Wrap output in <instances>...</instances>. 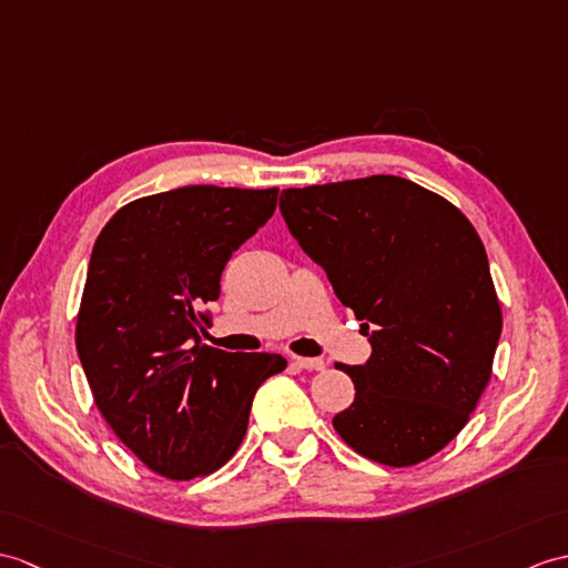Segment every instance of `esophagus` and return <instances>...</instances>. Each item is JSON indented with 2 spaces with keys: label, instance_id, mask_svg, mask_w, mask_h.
I'll return each mask as SVG.
<instances>
[{
  "label": "esophagus",
  "instance_id": "esophagus-1",
  "mask_svg": "<svg viewBox=\"0 0 568 568\" xmlns=\"http://www.w3.org/2000/svg\"><path fill=\"white\" fill-rule=\"evenodd\" d=\"M293 365H297L300 371H316V373L326 367V363L322 358H300V355L297 358H293Z\"/></svg>",
  "mask_w": 568,
  "mask_h": 568
}]
</instances>
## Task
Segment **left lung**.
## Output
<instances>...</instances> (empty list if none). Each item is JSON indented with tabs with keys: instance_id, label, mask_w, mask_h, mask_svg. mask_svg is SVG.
Masks as SVG:
<instances>
[{
	"instance_id": "obj_1",
	"label": "left lung",
	"mask_w": 568,
	"mask_h": 568,
	"mask_svg": "<svg viewBox=\"0 0 568 568\" xmlns=\"http://www.w3.org/2000/svg\"><path fill=\"white\" fill-rule=\"evenodd\" d=\"M281 213L373 344L365 365L338 363L355 399L336 433L387 467L440 453L489 385L504 326L477 230L443 195L382 174L287 189Z\"/></svg>"
}]
</instances>
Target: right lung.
Segmentation results:
<instances>
[{"mask_svg":"<svg viewBox=\"0 0 568 568\" xmlns=\"http://www.w3.org/2000/svg\"><path fill=\"white\" fill-rule=\"evenodd\" d=\"M278 189L183 186L105 222L91 252L77 353L105 424L166 479L220 469L242 445L256 389L287 361L201 344L230 256L275 213Z\"/></svg>","mask_w":568,"mask_h":568,"instance_id":"add662e5","label":"right lung"}]
</instances>
